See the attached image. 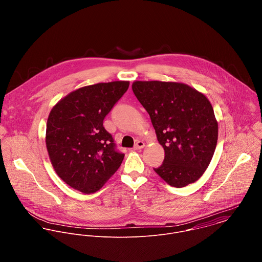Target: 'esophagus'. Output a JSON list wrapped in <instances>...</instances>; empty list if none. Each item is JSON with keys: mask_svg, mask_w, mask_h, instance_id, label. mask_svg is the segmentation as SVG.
<instances>
[{"mask_svg": "<svg viewBox=\"0 0 262 262\" xmlns=\"http://www.w3.org/2000/svg\"><path fill=\"white\" fill-rule=\"evenodd\" d=\"M144 142L143 141H140V140H138L136 143H135V145H134V147H133V149L134 150H138V149H142L143 147H144Z\"/></svg>", "mask_w": 262, "mask_h": 262, "instance_id": "esophagus-1", "label": "esophagus"}]
</instances>
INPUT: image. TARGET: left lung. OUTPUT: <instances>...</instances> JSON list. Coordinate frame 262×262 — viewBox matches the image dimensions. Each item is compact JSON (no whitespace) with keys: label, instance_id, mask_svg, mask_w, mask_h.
<instances>
[{"label":"left lung","instance_id":"left-lung-1","mask_svg":"<svg viewBox=\"0 0 262 262\" xmlns=\"http://www.w3.org/2000/svg\"><path fill=\"white\" fill-rule=\"evenodd\" d=\"M134 95L149 114L163 163L153 168L169 186L196 182L209 166L218 140V122L205 95L186 83L134 81Z\"/></svg>","mask_w":262,"mask_h":262}]
</instances>
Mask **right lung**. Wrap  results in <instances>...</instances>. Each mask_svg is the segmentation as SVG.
<instances>
[{"label":"right lung","instance_id":"obj_1","mask_svg":"<svg viewBox=\"0 0 262 262\" xmlns=\"http://www.w3.org/2000/svg\"><path fill=\"white\" fill-rule=\"evenodd\" d=\"M128 88L124 80L83 86L52 108L46 147L54 170L70 187L96 192L120 167L124 154L116 149L103 122Z\"/></svg>","mask_w":262,"mask_h":262}]
</instances>
